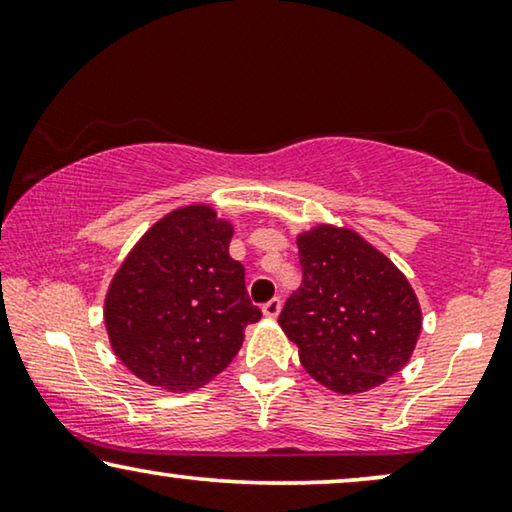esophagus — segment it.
Here are the masks:
<instances>
[{
    "label": "esophagus",
    "mask_w": 512,
    "mask_h": 512,
    "mask_svg": "<svg viewBox=\"0 0 512 512\" xmlns=\"http://www.w3.org/2000/svg\"><path fill=\"white\" fill-rule=\"evenodd\" d=\"M279 312H282V300H279V298H272V300H268V303L263 305V314L268 319H277Z\"/></svg>",
    "instance_id": "esophagus-1"
}]
</instances>
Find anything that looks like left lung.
I'll use <instances>...</instances> for the list:
<instances>
[{"instance_id": "obj_1", "label": "left lung", "mask_w": 512, "mask_h": 512, "mask_svg": "<svg viewBox=\"0 0 512 512\" xmlns=\"http://www.w3.org/2000/svg\"><path fill=\"white\" fill-rule=\"evenodd\" d=\"M303 284L279 326L303 368L352 396L401 373L422 333V307L394 261L352 228L317 223L296 237Z\"/></svg>"}]
</instances>
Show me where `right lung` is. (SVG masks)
Segmentation results:
<instances>
[{
	"mask_svg": "<svg viewBox=\"0 0 512 512\" xmlns=\"http://www.w3.org/2000/svg\"><path fill=\"white\" fill-rule=\"evenodd\" d=\"M233 223L212 205L172 209L139 237L104 296V328L118 361L165 391L212 382L261 319L228 254Z\"/></svg>",
	"mask_w": 512,
	"mask_h": 512,
	"instance_id": "add662e5",
	"label": "right lung"
}]
</instances>
